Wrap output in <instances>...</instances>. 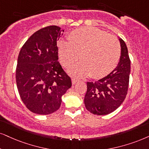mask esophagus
<instances>
[{
	"label": "esophagus",
	"mask_w": 149,
	"mask_h": 149,
	"mask_svg": "<svg viewBox=\"0 0 149 149\" xmlns=\"http://www.w3.org/2000/svg\"><path fill=\"white\" fill-rule=\"evenodd\" d=\"M77 82H78V80H77V79H75V78L71 79V82H72V84H75Z\"/></svg>",
	"instance_id": "1"
}]
</instances>
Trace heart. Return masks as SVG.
Segmentation results:
<instances>
[{
	"label": "heart",
	"instance_id": "obj_1",
	"mask_svg": "<svg viewBox=\"0 0 149 149\" xmlns=\"http://www.w3.org/2000/svg\"><path fill=\"white\" fill-rule=\"evenodd\" d=\"M69 42L58 43V56L65 67H70L80 58L82 61L72 70L77 76L91 74L102 78L111 73L118 65L121 47L116 37L95 27L73 30L69 36Z\"/></svg>",
	"mask_w": 149,
	"mask_h": 149
}]
</instances>
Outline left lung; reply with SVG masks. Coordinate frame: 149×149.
<instances>
[{
  "label": "left lung",
  "instance_id": "1",
  "mask_svg": "<svg viewBox=\"0 0 149 149\" xmlns=\"http://www.w3.org/2000/svg\"><path fill=\"white\" fill-rule=\"evenodd\" d=\"M118 38L121 55L116 69L100 80L86 82L84 105L93 114L103 116L114 111L123 102L127 94L131 61L125 41Z\"/></svg>",
  "mask_w": 149,
  "mask_h": 149
}]
</instances>
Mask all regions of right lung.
<instances>
[{
    "mask_svg": "<svg viewBox=\"0 0 149 149\" xmlns=\"http://www.w3.org/2000/svg\"><path fill=\"white\" fill-rule=\"evenodd\" d=\"M64 30L48 26L35 32L26 41L17 62L16 80L22 101L34 113L48 115L56 111L62 96L71 86L58 62L57 41Z\"/></svg>",
    "mask_w": 149,
    "mask_h": 149,
    "instance_id": "right-lung-1",
    "label": "right lung"
}]
</instances>
